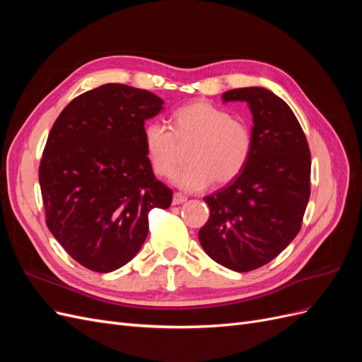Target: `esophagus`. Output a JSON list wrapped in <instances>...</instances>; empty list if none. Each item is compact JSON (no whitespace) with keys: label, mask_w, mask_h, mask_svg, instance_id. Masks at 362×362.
Listing matches in <instances>:
<instances>
[{"label":"esophagus","mask_w":362,"mask_h":362,"mask_svg":"<svg viewBox=\"0 0 362 362\" xmlns=\"http://www.w3.org/2000/svg\"><path fill=\"white\" fill-rule=\"evenodd\" d=\"M185 201H187V196H184V194H181V193H175V194H173V199H172V204H173V205H181V204H184Z\"/></svg>","instance_id":"1"}]
</instances>
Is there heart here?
Here are the masks:
<instances>
[{
	"label": "heart",
	"instance_id": "b5f03b06",
	"mask_svg": "<svg viewBox=\"0 0 362 362\" xmlns=\"http://www.w3.org/2000/svg\"><path fill=\"white\" fill-rule=\"evenodd\" d=\"M187 164L178 172L177 184L198 192L213 182L226 184L243 172L252 152V131L223 108L194 101L172 115V129L161 122H149L144 129V146L152 169L163 178H172L178 169L181 146L187 145Z\"/></svg>",
	"mask_w": 362,
	"mask_h": 362
}]
</instances>
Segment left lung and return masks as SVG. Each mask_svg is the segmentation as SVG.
<instances>
[{"label":"left lung","mask_w":362,"mask_h":362,"mask_svg":"<svg viewBox=\"0 0 362 362\" xmlns=\"http://www.w3.org/2000/svg\"><path fill=\"white\" fill-rule=\"evenodd\" d=\"M223 103H247L252 152L243 172L226 187L205 196L208 222L199 242L208 257L235 272L267 264L299 234L310 201L311 154L291 108L264 87H242Z\"/></svg>","instance_id":"obj_1"}]
</instances>
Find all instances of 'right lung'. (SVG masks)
Wrapping results in <instances>:
<instances>
[{
    "label": "right lung",
    "mask_w": 362,
    "mask_h": 362,
    "mask_svg": "<svg viewBox=\"0 0 362 362\" xmlns=\"http://www.w3.org/2000/svg\"><path fill=\"white\" fill-rule=\"evenodd\" d=\"M161 108L157 95L110 83L76 96L49 131L39 166L47 226L86 269L125 266L148 237L149 211L172 204L144 146L145 120Z\"/></svg>",
    "instance_id": "add662e5"
}]
</instances>
